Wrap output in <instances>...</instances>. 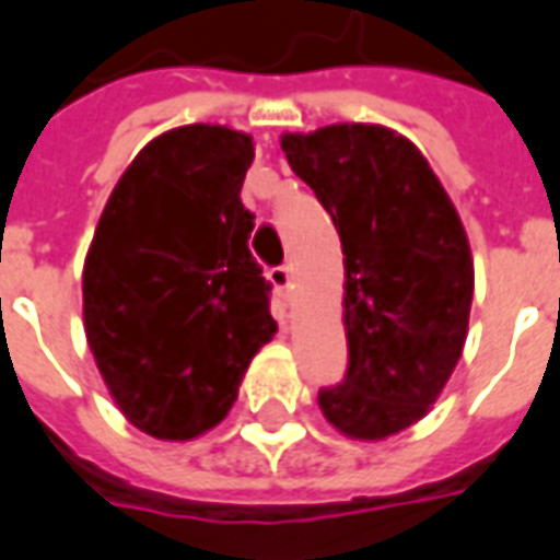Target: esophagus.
Returning <instances> with one entry per match:
<instances>
[{
  "mask_svg": "<svg viewBox=\"0 0 560 560\" xmlns=\"http://www.w3.org/2000/svg\"><path fill=\"white\" fill-rule=\"evenodd\" d=\"M269 281L276 284V291H281L284 296H288V291H291V281H293L291 267H284V264H281V267H272L269 269Z\"/></svg>",
  "mask_w": 560,
  "mask_h": 560,
  "instance_id": "obj_1",
  "label": "esophagus"
}]
</instances>
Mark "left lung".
Returning a JSON list of instances; mask_svg holds the SVG:
<instances>
[{"mask_svg":"<svg viewBox=\"0 0 560 560\" xmlns=\"http://www.w3.org/2000/svg\"><path fill=\"white\" fill-rule=\"evenodd\" d=\"M281 151L343 252L350 364L317 404L343 436H395L428 416L466 343L475 267L463 222L421 151L388 127L284 132Z\"/></svg>","mask_w":560,"mask_h":560,"instance_id":"8db88e82","label":"left lung"}]
</instances>
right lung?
Segmentation results:
<instances>
[{"instance_id":"add662e5","label":"right lung","mask_w":560,"mask_h":560,"mask_svg":"<svg viewBox=\"0 0 560 560\" xmlns=\"http://www.w3.org/2000/svg\"><path fill=\"white\" fill-rule=\"evenodd\" d=\"M252 136L189 124L156 136L103 207L82 269L85 335L109 395L148 436H201L276 335L240 201Z\"/></svg>"}]
</instances>
